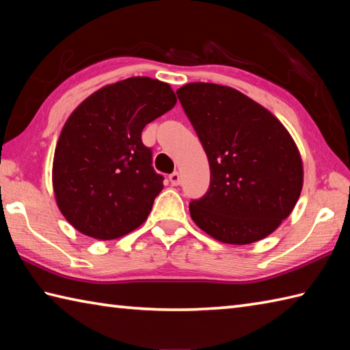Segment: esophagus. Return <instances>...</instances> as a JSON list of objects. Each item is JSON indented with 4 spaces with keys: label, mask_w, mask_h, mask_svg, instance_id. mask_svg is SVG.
<instances>
[{
    "label": "esophagus",
    "mask_w": 350,
    "mask_h": 350,
    "mask_svg": "<svg viewBox=\"0 0 350 350\" xmlns=\"http://www.w3.org/2000/svg\"><path fill=\"white\" fill-rule=\"evenodd\" d=\"M169 181H170V184H172V185H180L181 184V175H180V172L170 174L169 175Z\"/></svg>",
    "instance_id": "1"
}]
</instances>
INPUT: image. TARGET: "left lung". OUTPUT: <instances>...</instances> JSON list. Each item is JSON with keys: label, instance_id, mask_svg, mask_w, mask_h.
<instances>
[{"label": "left lung", "instance_id": "obj_1", "mask_svg": "<svg viewBox=\"0 0 350 350\" xmlns=\"http://www.w3.org/2000/svg\"><path fill=\"white\" fill-rule=\"evenodd\" d=\"M209 161V187L189 204L191 219L226 244L268 237L292 213L302 161L283 124L252 98L215 83L176 91Z\"/></svg>", "mask_w": 350, "mask_h": 350}]
</instances>
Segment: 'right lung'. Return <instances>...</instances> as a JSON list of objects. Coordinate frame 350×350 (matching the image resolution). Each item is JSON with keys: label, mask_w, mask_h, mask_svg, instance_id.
<instances>
[{"label": "right lung", "mask_w": 350, "mask_h": 350, "mask_svg": "<svg viewBox=\"0 0 350 350\" xmlns=\"http://www.w3.org/2000/svg\"><path fill=\"white\" fill-rule=\"evenodd\" d=\"M175 103L167 83L129 77L76 107L59 135L52 172L58 208L73 228L113 239L146 220L165 178L152 167L142 130Z\"/></svg>", "instance_id": "add662e5"}]
</instances>
